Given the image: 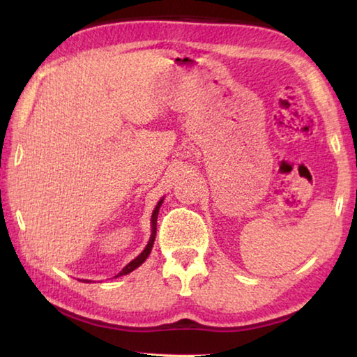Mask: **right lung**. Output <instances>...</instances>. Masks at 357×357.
Instances as JSON below:
<instances>
[{
    "instance_id": "right-lung-1",
    "label": "right lung",
    "mask_w": 357,
    "mask_h": 357,
    "mask_svg": "<svg viewBox=\"0 0 357 357\" xmlns=\"http://www.w3.org/2000/svg\"><path fill=\"white\" fill-rule=\"evenodd\" d=\"M162 202L164 200H160L159 203H157V206L154 208V211H153V215H151V238H149V241H148V245L144 247V250L140 253V255H138L135 259H132V261L126 266V268L121 271V273L116 275V277H119V275H126V274H129V273H132V271L134 269H137L138 266L140 264H143L144 263V259H146L148 257H149V253H151V249H153V244H154V239H155V231H157V215H159V208H160V204H162ZM86 282V280H84Z\"/></svg>"
}]
</instances>
